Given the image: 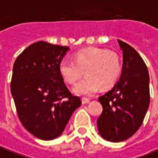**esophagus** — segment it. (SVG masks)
Wrapping results in <instances>:
<instances>
[{
    "label": "esophagus",
    "mask_w": 158,
    "mask_h": 158,
    "mask_svg": "<svg viewBox=\"0 0 158 158\" xmlns=\"http://www.w3.org/2000/svg\"><path fill=\"white\" fill-rule=\"evenodd\" d=\"M81 102H82V103H83V104H87V103H90V100L88 99V98H82Z\"/></svg>",
    "instance_id": "esophagus-1"
}]
</instances>
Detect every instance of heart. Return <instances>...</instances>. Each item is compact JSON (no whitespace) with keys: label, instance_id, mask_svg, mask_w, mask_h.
Masks as SVG:
<instances>
[{"label":"heart","instance_id":"b5f03b06","mask_svg":"<svg viewBox=\"0 0 158 158\" xmlns=\"http://www.w3.org/2000/svg\"><path fill=\"white\" fill-rule=\"evenodd\" d=\"M84 71L86 77L75 85L73 92L91 96L99 87L105 89L116 83L121 74V60L114 51L89 47L75 53L73 60L64 59L59 64L60 74L69 84H74Z\"/></svg>","mask_w":158,"mask_h":158}]
</instances>
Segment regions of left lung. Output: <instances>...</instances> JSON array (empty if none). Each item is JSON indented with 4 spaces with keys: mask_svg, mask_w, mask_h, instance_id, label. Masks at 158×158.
<instances>
[{
    "mask_svg": "<svg viewBox=\"0 0 158 158\" xmlns=\"http://www.w3.org/2000/svg\"><path fill=\"white\" fill-rule=\"evenodd\" d=\"M118 42L123 52L121 76L111 90L99 97L103 112L97 121L100 135L112 142L125 140L139 130L150 103L147 65L133 47Z\"/></svg>",
    "mask_w": 158,
    "mask_h": 158,
    "instance_id": "8db88e82",
    "label": "left lung"
}]
</instances>
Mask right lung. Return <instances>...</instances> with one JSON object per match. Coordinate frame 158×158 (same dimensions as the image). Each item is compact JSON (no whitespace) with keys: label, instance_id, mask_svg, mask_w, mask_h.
<instances>
[{"label":"right lung","instance_id":"1","mask_svg":"<svg viewBox=\"0 0 158 158\" xmlns=\"http://www.w3.org/2000/svg\"><path fill=\"white\" fill-rule=\"evenodd\" d=\"M69 49L39 41L24 49L13 65L11 93L18 118L28 132L41 140L60 136L81 105L59 71V64Z\"/></svg>","mask_w":158,"mask_h":158}]
</instances>
